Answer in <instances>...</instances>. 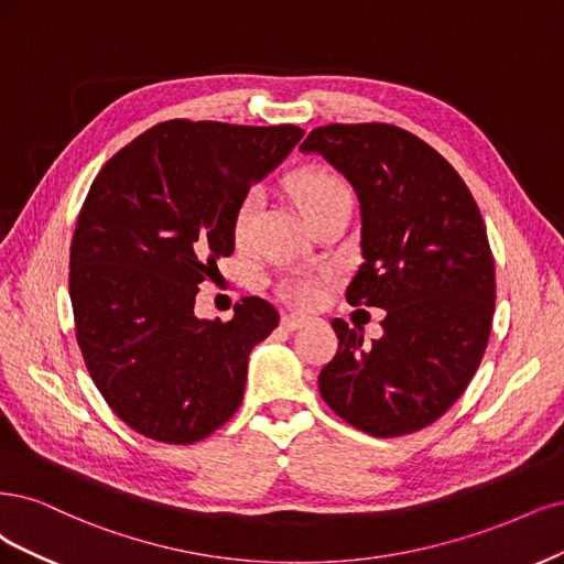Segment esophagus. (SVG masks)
<instances>
[{
    "label": "esophagus",
    "mask_w": 564,
    "mask_h": 564,
    "mask_svg": "<svg viewBox=\"0 0 564 564\" xmlns=\"http://www.w3.org/2000/svg\"><path fill=\"white\" fill-rule=\"evenodd\" d=\"M306 321H308V316H304V314H283L281 316V325L285 330H297Z\"/></svg>",
    "instance_id": "1"
}]
</instances>
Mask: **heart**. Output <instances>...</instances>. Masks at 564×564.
Masks as SVG:
<instances>
[{"label": "heart", "instance_id": "heart-1", "mask_svg": "<svg viewBox=\"0 0 564 564\" xmlns=\"http://www.w3.org/2000/svg\"><path fill=\"white\" fill-rule=\"evenodd\" d=\"M295 196L300 206L308 213V217H312L316 210L337 202V198L351 196V192L335 173L306 171L295 177ZM260 210H262V194L258 189H250L234 213L231 231H234V241L239 246L250 241V236L256 231L260 220ZM281 295L293 304H308L318 297V281L316 276L300 271V274L288 276L281 283Z\"/></svg>", "mask_w": 564, "mask_h": 564}]
</instances>
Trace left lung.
Listing matches in <instances>:
<instances>
[{
  "instance_id": "obj_1",
  "label": "left lung",
  "mask_w": 564,
  "mask_h": 564,
  "mask_svg": "<svg viewBox=\"0 0 564 564\" xmlns=\"http://www.w3.org/2000/svg\"><path fill=\"white\" fill-rule=\"evenodd\" d=\"M300 150L351 183L362 264L347 300L387 312L372 344L333 321L339 347L318 391L377 438L420 431L466 391L492 330L495 260L478 204L431 144L391 123L318 126Z\"/></svg>"
}]
</instances>
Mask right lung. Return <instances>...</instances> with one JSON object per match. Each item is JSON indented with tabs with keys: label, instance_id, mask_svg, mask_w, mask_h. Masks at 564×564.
Returning a JSON list of instances; mask_svg holds the SVG:
<instances>
[{
	"label": "right lung",
	"instance_id": "1",
	"mask_svg": "<svg viewBox=\"0 0 564 564\" xmlns=\"http://www.w3.org/2000/svg\"><path fill=\"white\" fill-rule=\"evenodd\" d=\"M300 126L156 123L105 163L69 246V300L90 379L123 424L189 445L243 401L248 356L279 325L262 297L223 323L198 283L234 252V213L293 152Z\"/></svg>",
	"mask_w": 564,
	"mask_h": 564
}]
</instances>
